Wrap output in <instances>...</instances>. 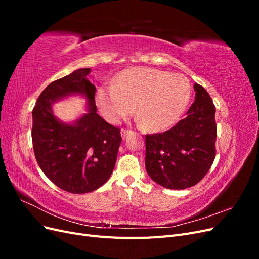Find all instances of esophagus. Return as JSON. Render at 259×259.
Returning <instances> with one entry per match:
<instances>
[{"mask_svg": "<svg viewBox=\"0 0 259 259\" xmlns=\"http://www.w3.org/2000/svg\"><path fill=\"white\" fill-rule=\"evenodd\" d=\"M130 132H131L130 130H126V128H122V130H121V134H122V136H123V137H125V136H126V135L128 134Z\"/></svg>", "mask_w": 259, "mask_h": 259, "instance_id": "esophagus-1", "label": "esophagus"}]
</instances>
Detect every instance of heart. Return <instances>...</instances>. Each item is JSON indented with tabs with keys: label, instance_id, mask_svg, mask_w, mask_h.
<instances>
[{
	"label": "heart",
	"instance_id": "heart-1",
	"mask_svg": "<svg viewBox=\"0 0 259 259\" xmlns=\"http://www.w3.org/2000/svg\"><path fill=\"white\" fill-rule=\"evenodd\" d=\"M190 96V83L183 74L135 67L122 71L114 84L98 88L95 99L109 123H120L136 107L145 128L159 132L178 121Z\"/></svg>",
	"mask_w": 259,
	"mask_h": 259
}]
</instances>
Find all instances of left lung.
Here are the masks:
<instances>
[{
  "label": "left lung",
  "mask_w": 259,
  "mask_h": 259,
  "mask_svg": "<svg viewBox=\"0 0 259 259\" xmlns=\"http://www.w3.org/2000/svg\"><path fill=\"white\" fill-rule=\"evenodd\" d=\"M194 103L170 130L146 135V169L167 189H186L203 179L216 155V109L209 94L194 84Z\"/></svg>",
  "instance_id": "obj_1"
}]
</instances>
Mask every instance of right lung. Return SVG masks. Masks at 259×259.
<instances>
[{
  "label": "right lung",
  "mask_w": 259,
  "mask_h": 259,
  "mask_svg": "<svg viewBox=\"0 0 259 259\" xmlns=\"http://www.w3.org/2000/svg\"><path fill=\"white\" fill-rule=\"evenodd\" d=\"M90 68L52 82L38 96L32 111V144L43 173L60 189L88 193L111 176L122 142L120 128L97 114L96 88L89 80ZM82 93L89 99L88 113L74 124L58 121L51 111L57 99Z\"/></svg>",
  "instance_id": "1"
}]
</instances>
